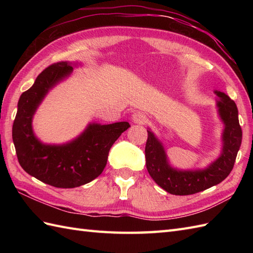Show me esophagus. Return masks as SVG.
<instances>
[{
	"label": "esophagus",
	"instance_id": "obj_1",
	"mask_svg": "<svg viewBox=\"0 0 253 253\" xmlns=\"http://www.w3.org/2000/svg\"><path fill=\"white\" fill-rule=\"evenodd\" d=\"M132 122L135 124H139V125H143V124L148 122V117L142 112H136L132 114Z\"/></svg>",
	"mask_w": 253,
	"mask_h": 253
}]
</instances>
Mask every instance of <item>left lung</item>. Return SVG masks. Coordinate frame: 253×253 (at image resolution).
I'll return each instance as SVG.
<instances>
[{"label": "left lung", "instance_id": "1", "mask_svg": "<svg viewBox=\"0 0 253 253\" xmlns=\"http://www.w3.org/2000/svg\"><path fill=\"white\" fill-rule=\"evenodd\" d=\"M217 95L218 116L224 124L222 151L219 157L202 169H177L169 162L163 143L151 130L148 131L146 165L150 176L157 184L171 195L187 196L200 192L223 181L232 171L239 151L243 131L239 125L238 110L235 102L221 91Z\"/></svg>", "mask_w": 253, "mask_h": 253}]
</instances>
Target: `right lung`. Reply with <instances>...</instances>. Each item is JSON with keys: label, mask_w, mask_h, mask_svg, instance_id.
<instances>
[{"label": "right lung", "mask_w": 253, "mask_h": 253, "mask_svg": "<svg viewBox=\"0 0 253 253\" xmlns=\"http://www.w3.org/2000/svg\"><path fill=\"white\" fill-rule=\"evenodd\" d=\"M77 63L60 62L45 68L32 87L20 95L13 124L18 162L29 175L56 188H75L92 181L103 171L110 149L129 123H91L80 135L63 144L41 142L32 129V118L49 91L71 76Z\"/></svg>", "instance_id": "add662e5"}]
</instances>
